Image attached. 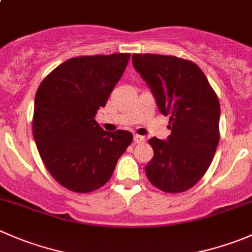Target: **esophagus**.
Here are the masks:
<instances>
[{
    "label": "esophagus",
    "mask_w": 252,
    "mask_h": 252,
    "mask_svg": "<svg viewBox=\"0 0 252 252\" xmlns=\"http://www.w3.org/2000/svg\"><path fill=\"white\" fill-rule=\"evenodd\" d=\"M134 141H135L136 144L145 143L146 138H145V136H141V135H138V134H135V135H134Z\"/></svg>",
    "instance_id": "obj_1"
}]
</instances>
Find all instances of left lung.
<instances>
[{
    "instance_id": "obj_1",
    "label": "left lung",
    "mask_w": 252,
    "mask_h": 252,
    "mask_svg": "<svg viewBox=\"0 0 252 252\" xmlns=\"http://www.w3.org/2000/svg\"><path fill=\"white\" fill-rule=\"evenodd\" d=\"M131 59L158 111L170 117L167 140H149L154 158L145 166L146 176L167 193L187 191L207 172L218 146V97L192 61L158 54H133Z\"/></svg>"
}]
</instances>
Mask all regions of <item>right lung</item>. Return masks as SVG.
<instances>
[{"label": "right lung", "instance_id": "1", "mask_svg": "<svg viewBox=\"0 0 252 252\" xmlns=\"http://www.w3.org/2000/svg\"><path fill=\"white\" fill-rule=\"evenodd\" d=\"M129 58L117 53L69 59L39 85L34 140L50 175L70 191L89 193L106 185L133 141L130 131H106L94 119Z\"/></svg>", "mask_w": 252, "mask_h": 252}]
</instances>
